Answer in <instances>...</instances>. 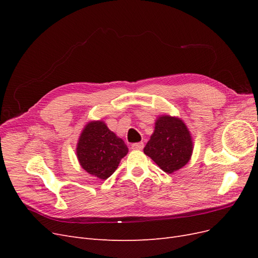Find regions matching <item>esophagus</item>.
Wrapping results in <instances>:
<instances>
[{
	"label": "esophagus",
	"instance_id": "1",
	"mask_svg": "<svg viewBox=\"0 0 258 258\" xmlns=\"http://www.w3.org/2000/svg\"><path fill=\"white\" fill-rule=\"evenodd\" d=\"M143 146H144V144H143V142H139V143H134L131 145V150H142L143 148Z\"/></svg>",
	"mask_w": 258,
	"mask_h": 258
}]
</instances>
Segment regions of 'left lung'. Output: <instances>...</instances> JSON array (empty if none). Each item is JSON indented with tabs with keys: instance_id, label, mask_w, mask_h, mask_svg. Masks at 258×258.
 <instances>
[{
	"instance_id": "left-lung-1",
	"label": "left lung",
	"mask_w": 258,
	"mask_h": 258,
	"mask_svg": "<svg viewBox=\"0 0 258 258\" xmlns=\"http://www.w3.org/2000/svg\"><path fill=\"white\" fill-rule=\"evenodd\" d=\"M192 150V138L185 122L175 116L160 115L155 121V130L144 147V154L171 174L187 165Z\"/></svg>"
}]
</instances>
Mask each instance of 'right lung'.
Listing matches in <instances>:
<instances>
[{
	"label": "right lung",
	"instance_id": "add662e5",
	"mask_svg": "<svg viewBox=\"0 0 258 258\" xmlns=\"http://www.w3.org/2000/svg\"><path fill=\"white\" fill-rule=\"evenodd\" d=\"M128 154L122 139L107 128L102 120H91L82 130L76 145L81 167L91 175L106 179Z\"/></svg>",
	"mask_w": 258,
	"mask_h": 258
}]
</instances>
